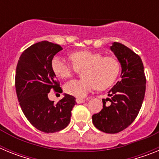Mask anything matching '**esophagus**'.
<instances>
[{"label": "esophagus", "mask_w": 159, "mask_h": 159, "mask_svg": "<svg viewBox=\"0 0 159 159\" xmlns=\"http://www.w3.org/2000/svg\"><path fill=\"white\" fill-rule=\"evenodd\" d=\"M85 102V99H80V98H77V99H76L77 103H82V102Z\"/></svg>", "instance_id": "34e87169"}]
</instances>
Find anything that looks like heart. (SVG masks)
<instances>
[{
  "mask_svg": "<svg viewBox=\"0 0 159 159\" xmlns=\"http://www.w3.org/2000/svg\"><path fill=\"white\" fill-rule=\"evenodd\" d=\"M73 64L66 62L60 57L52 60V71L57 76L67 79L84 70L83 80H73L65 84L67 94L77 98H84L95 88L104 90L116 82L120 72V63L115 57L102 55L90 50L76 52L70 56Z\"/></svg>",
  "mask_w": 159,
  "mask_h": 159,
  "instance_id": "b5f03b06",
  "label": "heart"
}]
</instances>
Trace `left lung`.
<instances>
[{
    "label": "left lung",
    "instance_id": "obj_1",
    "mask_svg": "<svg viewBox=\"0 0 159 159\" xmlns=\"http://www.w3.org/2000/svg\"><path fill=\"white\" fill-rule=\"evenodd\" d=\"M121 64V80L108 92L111 99H102V109L92 116V122L99 130L116 134L128 127L141 109L146 92L144 67L140 57L119 42L111 46ZM109 100L110 105L106 102Z\"/></svg>",
    "mask_w": 159,
    "mask_h": 159
}]
</instances>
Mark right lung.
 Instances as JSON below:
<instances>
[{
  "mask_svg": "<svg viewBox=\"0 0 159 159\" xmlns=\"http://www.w3.org/2000/svg\"><path fill=\"white\" fill-rule=\"evenodd\" d=\"M61 46L48 41L34 43L22 52L16 65L15 87L24 115L36 129L54 133L69 124L75 98L65 94L57 103L49 100L48 94L53 89L62 92L51 66Z\"/></svg>",
  "mask_w": 159,
  "mask_h": 159,
  "instance_id": "obj_1",
  "label": "right lung"
}]
</instances>
